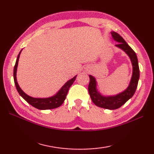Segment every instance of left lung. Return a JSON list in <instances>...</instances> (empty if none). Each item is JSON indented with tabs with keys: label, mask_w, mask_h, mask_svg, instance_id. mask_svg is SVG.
<instances>
[{
	"label": "left lung",
	"mask_w": 154,
	"mask_h": 154,
	"mask_svg": "<svg viewBox=\"0 0 154 154\" xmlns=\"http://www.w3.org/2000/svg\"><path fill=\"white\" fill-rule=\"evenodd\" d=\"M113 40L118 42L116 47L123 50L128 55L132 65V75L129 85L122 92L115 95L105 96L101 94L97 89V82L95 77L89 75L90 83L88 87L89 93L93 103L103 109L114 110L117 109L125 104L134 94L140 78V69L137 55L132 49L130 47L122 36L115 32H111Z\"/></svg>",
	"instance_id": "1"
}]
</instances>
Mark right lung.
<instances>
[{
  "instance_id": "obj_1",
  "label": "right lung",
  "mask_w": 154,
  "mask_h": 154,
  "mask_svg": "<svg viewBox=\"0 0 154 154\" xmlns=\"http://www.w3.org/2000/svg\"><path fill=\"white\" fill-rule=\"evenodd\" d=\"M22 50L20 51L19 54L18 55L17 59H16V63L14 67V81L16 89H17L18 93L20 94L23 99H24L28 103H29L32 106H34L39 110H49L53 109L60 106L63 103L64 100L68 93V91L70 87L73 83L75 79H76L77 75H75L74 77L72 78L70 80L67 81L64 84L63 86H62L61 89L59 90L58 92L54 94V96L48 97V98H34L28 95L23 91L21 88L20 87L19 85L17 82V79H16V71H17V67L18 64V60L20 57V55L21 54Z\"/></svg>"
}]
</instances>
